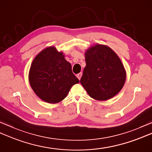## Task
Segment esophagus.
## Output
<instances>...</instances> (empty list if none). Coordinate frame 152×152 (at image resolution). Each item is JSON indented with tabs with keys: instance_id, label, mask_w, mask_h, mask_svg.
Here are the masks:
<instances>
[{
	"instance_id": "esophagus-1",
	"label": "esophagus",
	"mask_w": 152,
	"mask_h": 152,
	"mask_svg": "<svg viewBox=\"0 0 152 152\" xmlns=\"http://www.w3.org/2000/svg\"><path fill=\"white\" fill-rule=\"evenodd\" d=\"M82 72H80V73H79V74H78L76 75V76H77V78H78V79H79V80L81 79V77H82Z\"/></svg>"
}]
</instances>
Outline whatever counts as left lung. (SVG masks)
<instances>
[{"instance_id": "left-lung-1", "label": "left lung", "mask_w": 152, "mask_h": 152, "mask_svg": "<svg viewBox=\"0 0 152 152\" xmlns=\"http://www.w3.org/2000/svg\"><path fill=\"white\" fill-rule=\"evenodd\" d=\"M86 63L80 83L91 98L106 101L118 94L125 83L126 72L114 51L96 44L86 52Z\"/></svg>"}]
</instances>
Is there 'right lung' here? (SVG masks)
Segmentation results:
<instances>
[{
	"mask_svg": "<svg viewBox=\"0 0 152 152\" xmlns=\"http://www.w3.org/2000/svg\"><path fill=\"white\" fill-rule=\"evenodd\" d=\"M28 79L34 93L44 101L51 104L63 101L71 87L79 83L63 53L51 46L34 58Z\"/></svg>",
	"mask_w": 152,
	"mask_h": 152,
	"instance_id": "obj_1",
	"label": "right lung"
}]
</instances>
